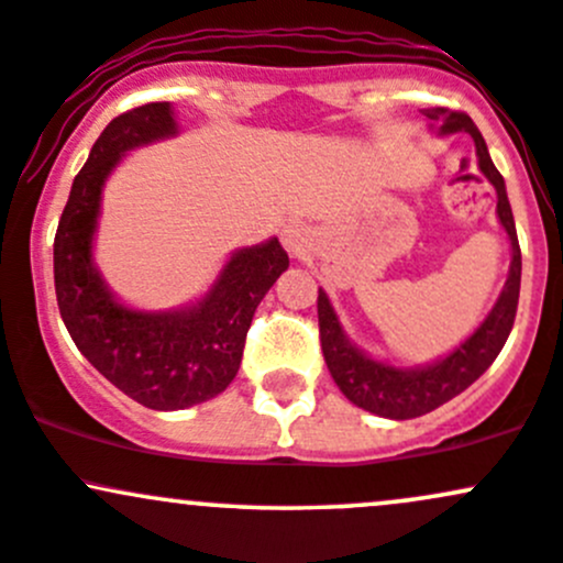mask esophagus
Here are the masks:
<instances>
[{"label": "esophagus", "mask_w": 563, "mask_h": 563, "mask_svg": "<svg viewBox=\"0 0 563 563\" xmlns=\"http://www.w3.org/2000/svg\"><path fill=\"white\" fill-rule=\"evenodd\" d=\"M282 244L292 257L306 255L308 246H311V231L306 225H300V222H289L282 231Z\"/></svg>", "instance_id": "esophagus-1"}]
</instances>
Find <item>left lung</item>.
Instances as JSON below:
<instances>
[{
    "label": "left lung",
    "instance_id": "obj_1",
    "mask_svg": "<svg viewBox=\"0 0 563 563\" xmlns=\"http://www.w3.org/2000/svg\"><path fill=\"white\" fill-rule=\"evenodd\" d=\"M424 114L429 118V123L438 129V134L467 131L473 136L477 166H481L483 177L497 190V217L501 228L507 231V239H510L512 260L499 300L488 311V317L483 319L481 328L462 346L453 349L449 356L424 367H395L360 352L346 338L341 322H338L328 292L319 289V341H322L324 362H328L332 380L346 395V400L371 410V413L384 416V419L397 421L416 419V416H424L429 410L440 408L443 402L462 395L473 380H477L488 371V365L497 360L507 335H510L512 322H516L518 292H521V246H518L516 220H512L510 201H507L505 179H501L497 166L492 163V155H488L481 131L475 129L470 114L464 112L432 107V110H424Z\"/></svg>",
    "mask_w": 563,
    "mask_h": 563
}]
</instances>
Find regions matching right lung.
Listing matches in <instances>:
<instances>
[{
	"instance_id": "add662e5",
	"label": "right lung",
	"mask_w": 563,
	"mask_h": 563,
	"mask_svg": "<svg viewBox=\"0 0 563 563\" xmlns=\"http://www.w3.org/2000/svg\"><path fill=\"white\" fill-rule=\"evenodd\" d=\"M174 134L168 101L118 114L71 183L53 244L58 311L71 341L110 384L153 410H183L228 389L260 300L289 265L279 239H271L233 252L196 306L136 311L118 303L93 265L101 187L129 150Z\"/></svg>"
}]
</instances>
